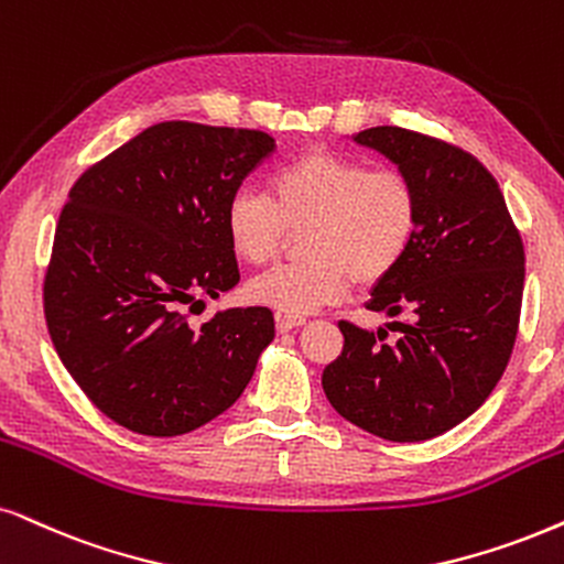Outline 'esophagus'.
<instances>
[{
	"instance_id": "esophagus-1",
	"label": "esophagus",
	"mask_w": 564,
	"mask_h": 564,
	"mask_svg": "<svg viewBox=\"0 0 564 564\" xmlns=\"http://www.w3.org/2000/svg\"><path fill=\"white\" fill-rule=\"evenodd\" d=\"M304 323H306L304 317H296V315H278V330H281V333L294 330V327L304 325Z\"/></svg>"
}]
</instances>
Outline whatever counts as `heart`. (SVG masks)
<instances>
[{
    "instance_id": "1",
    "label": "heart",
    "mask_w": 564,
    "mask_h": 564,
    "mask_svg": "<svg viewBox=\"0 0 564 564\" xmlns=\"http://www.w3.org/2000/svg\"><path fill=\"white\" fill-rule=\"evenodd\" d=\"M224 226L237 258L252 265L273 258L289 229L304 226L306 258L247 283L252 302L302 317L344 299L354 281L372 286L401 265L419 229V195L401 171L315 151L275 169L268 197L234 192Z\"/></svg>"
}]
</instances>
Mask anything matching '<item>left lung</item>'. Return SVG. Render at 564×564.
I'll return each instance as SVG.
<instances>
[{
	"label": "left lung",
	"mask_w": 564,
	"mask_h": 564,
	"mask_svg": "<svg viewBox=\"0 0 564 564\" xmlns=\"http://www.w3.org/2000/svg\"><path fill=\"white\" fill-rule=\"evenodd\" d=\"M409 176L419 229L401 265L377 281L369 312H411L401 338L346 319L344 351L323 372L340 416L390 442L453 430L487 401L516 346L525 254L495 176L437 138L372 127L354 134ZM381 340L377 341L376 338Z\"/></svg>",
	"instance_id": "8db88e82"
}]
</instances>
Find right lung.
<instances>
[{
  "label": "right lung",
  "instance_id": "right-lung-1",
  "mask_svg": "<svg viewBox=\"0 0 564 564\" xmlns=\"http://www.w3.org/2000/svg\"><path fill=\"white\" fill-rule=\"evenodd\" d=\"M273 151L260 130L161 122L69 189L44 315L62 365L111 422L176 437L245 393L275 335L273 312L237 306L195 330L182 306L239 283L226 203Z\"/></svg>",
  "mask_w": 564,
  "mask_h": 564
}]
</instances>
